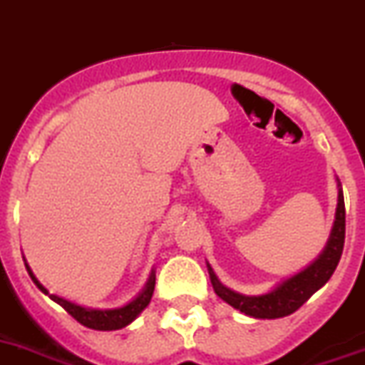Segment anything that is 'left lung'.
Returning <instances> with one entry per match:
<instances>
[{"label": "left lung", "mask_w": 365, "mask_h": 365, "mask_svg": "<svg viewBox=\"0 0 365 365\" xmlns=\"http://www.w3.org/2000/svg\"><path fill=\"white\" fill-rule=\"evenodd\" d=\"M344 243L345 202L344 195L339 192L338 210H336V222H334L329 245H327V249L323 250V254L312 263L310 267L284 282L274 292L259 297L241 295V293H235L232 289H228V287H225L217 280L215 272L211 271V267L207 265L211 284H213V289H215V293L222 301L228 302L230 306H234L235 310L250 315V317H258V319H277V317H284V315H289L299 310L321 286H324L329 282V278L332 277V272L338 267L341 252H344Z\"/></svg>", "instance_id": "8db88e82"}]
</instances>
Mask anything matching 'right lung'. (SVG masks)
Listing matches in <instances>:
<instances>
[{"instance_id": "1", "label": "right lung", "mask_w": 365, "mask_h": 365, "mask_svg": "<svg viewBox=\"0 0 365 365\" xmlns=\"http://www.w3.org/2000/svg\"><path fill=\"white\" fill-rule=\"evenodd\" d=\"M27 271H29V277H31V280L35 282L36 287H38L41 292L48 293V289L42 286L41 282L36 280L35 274L31 272V269L27 267ZM154 286H155V277L152 274L148 284H146L145 292L140 293L135 301H131L130 304L122 306V308H116V310H91V308H83V306H78L70 301H64V299H61V297L57 295H50V299L57 302V304L63 306L64 310L68 312L73 319L83 324V327H87V329L118 330L122 329V327H125V324H130L131 321L135 319L137 315L145 310L146 306H148L150 299H152V295H154Z\"/></svg>"}]
</instances>
